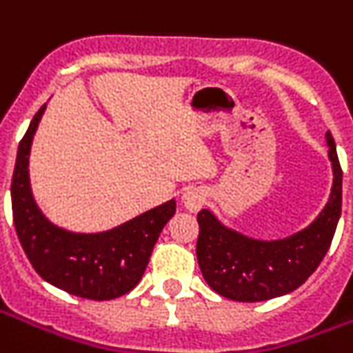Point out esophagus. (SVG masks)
Here are the masks:
<instances>
[{"label": "esophagus", "instance_id": "obj_1", "mask_svg": "<svg viewBox=\"0 0 353 353\" xmlns=\"http://www.w3.org/2000/svg\"><path fill=\"white\" fill-rule=\"evenodd\" d=\"M204 199H206V194L200 191V189H194V187H191V189H187V191L183 192V204L185 208L191 210V212L200 210L202 204H204Z\"/></svg>", "mask_w": 353, "mask_h": 353}]
</instances>
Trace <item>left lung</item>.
<instances>
[{
	"mask_svg": "<svg viewBox=\"0 0 353 353\" xmlns=\"http://www.w3.org/2000/svg\"><path fill=\"white\" fill-rule=\"evenodd\" d=\"M333 187L325 208L306 229L280 240L245 236L212 210L199 212L196 259L208 285L238 303H261L301 288L325 257L341 219L342 170L331 132L325 134Z\"/></svg>",
	"mask_w": 353,
	"mask_h": 353,
	"instance_id": "obj_1",
	"label": "left lung"
}]
</instances>
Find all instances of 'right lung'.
<instances>
[{"mask_svg":"<svg viewBox=\"0 0 353 353\" xmlns=\"http://www.w3.org/2000/svg\"><path fill=\"white\" fill-rule=\"evenodd\" d=\"M45 109L47 105L35 113L17 153L11 183L14 229L43 280L83 299L111 301L138 285L164 225L176 214V200L101 232H73L49 221L35 202L28 168Z\"/></svg>","mask_w":353,"mask_h":353,"instance_id":"add662e5","label":"right lung"}]
</instances>
